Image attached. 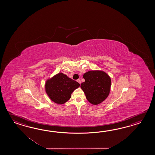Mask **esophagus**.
Here are the masks:
<instances>
[{
  "label": "esophagus",
  "mask_w": 155,
  "mask_h": 155,
  "mask_svg": "<svg viewBox=\"0 0 155 155\" xmlns=\"http://www.w3.org/2000/svg\"><path fill=\"white\" fill-rule=\"evenodd\" d=\"M77 81H78V82H79V84H81V80H80V79H78V80H77Z\"/></svg>",
  "instance_id": "1"
}]
</instances>
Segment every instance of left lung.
<instances>
[{
    "label": "left lung",
    "mask_w": 155,
    "mask_h": 155,
    "mask_svg": "<svg viewBox=\"0 0 155 155\" xmlns=\"http://www.w3.org/2000/svg\"><path fill=\"white\" fill-rule=\"evenodd\" d=\"M85 82L81 84V88L90 103L94 105L103 102L109 96L111 80L104 71L91 70L83 75Z\"/></svg>",
    "instance_id": "8db88e82"
}]
</instances>
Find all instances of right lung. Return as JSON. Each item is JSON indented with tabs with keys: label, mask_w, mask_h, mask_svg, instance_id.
<instances>
[{
	"label": "right lung",
	"mask_w": 155,
	"mask_h": 155,
	"mask_svg": "<svg viewBox=\"0 0 155 155\" xmlns=\"http://www.w3.org/2000/svg\"><path fill=\"white\" fill-rule=\"evenodd\" d=\"M80 84L63 73H58L46 80L45 88L47 95L53 102L64 104L71 96V94L80 86Z\"/></svg>",
	"instance_id": "add662e5"
}]
</instances>
